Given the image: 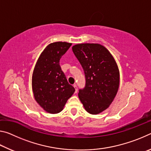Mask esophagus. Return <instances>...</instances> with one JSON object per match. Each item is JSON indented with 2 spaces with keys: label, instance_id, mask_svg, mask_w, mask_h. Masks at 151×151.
Returning <instances> with one entry per match:
<instances>
[{
  "label": "esophagus",
  "instance_id": "esophagus-1",
  "mask_svg": "<svg viewBox=\"0 0 151 151\" xmlns=\"http://www.w3.org/2000/svg\"><path fill=\"white\" fill-rule=\"evenodd\" d=\"M73 86H74V87H75V92H76V93H77V91H78L77 86H76V84H75V85H73Z\"/></svg>",
  "mask_w": 151,
  "mask_h": 151
}]
</instances>
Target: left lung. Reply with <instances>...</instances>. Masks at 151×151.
Returning <instances> with one entry per match:
<instances>
[{
    "mask_svg": "<svg viewBox=\"0 0 151 151\" xmlns=\"http://www.w3.org/2000/svg\"><path fill=\"white\" fill-rule=\"evenodd\" d=\"M72 49L85 76V86L79 89V99L89 113H100L108 108L118 91V66L109 51L99 44H78Z\"/></svg>",
    "mask_w": 151,
    "mask_h": 151,
    "instance_id": "1",
    "label": "left lung"
}]
</instances>
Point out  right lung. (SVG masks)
I'll use <instances>...</instances> for the list:
<instances>
[{
  "instance_id": "obj_1",
  "label": "right lung",
  "mask_w": 151,
  "mask_h": 151,
  "mask_svg": "<svg viewBox=\"0 0 151 151\" xmlns=\"http://www.w3.org/2000/svg\"><path fill=\"white\" fill-rule=\"evenodd\" d=\"M72 45L66 42L48 45L40 55L33 71L32 91L36 101L47 112L63 109L75 89L68 83L60 66V59Z\"/></svg>"
}]
</instances>
